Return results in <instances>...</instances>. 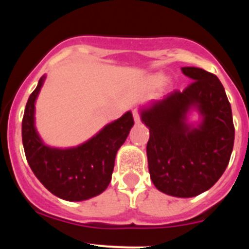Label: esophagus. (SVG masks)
<instances>
[{
    "label": "esophagus",
    "mask_w": 249,
    "mask_h": 249,
    "mask_svg": "<svg viewBox=\"0 0 249 249\" xmlns=\"http://www.w3.org/2000/svg\"><path fill=\"white\" fill-rule=\"evenodd\" d=\"M133 119L134 122H136V124H139V123H141V117H139V113L137 112L136 110L133 111Z\"/></svg>",
    "instance_id": "34e87169"
}]
</instances>
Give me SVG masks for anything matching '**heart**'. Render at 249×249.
<instances>
[{
	"label": "heart",
	"mask_w": 249,
	"mask_h": 249,
	"mask_svg": "<svg viewBox=\"0 0 249 249\" xmlns=\"http://www.w3.org/2000/svg\"><path fill=\"white\" fill-rule=\"evenodd\" d=\"M164 81H165V77L162 75H154L151 77V82L154 83V84H161Z\"/></svg>",
	"instance_id": "heart-1"
}]
</instances>
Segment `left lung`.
<instances>
[{
    "mask_svg": "<svg viewBox=\"0 0 249 249\" xmlns=\"http://www.w3.org/2000/svg\"><path fill=\"white\" fill-rule=\"evenodd\" d=\"M191 83L161 101L141 107L150 130L146 153L154 186L168 196L192 198L206 192L225 172L234 145L232 108L221 82L196 67L181 68ZM192 110L196 123L188 122Z\"/></svg>",
    "mask_w": 249,
    "mask_h": 249,
    "instance_id": "1",
    "label": "left lung"
}]
</instances>
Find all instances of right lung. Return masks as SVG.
Masks as SVG:
<instances>
[{
    "label": "right lung",
    "instance_id": "1",
    "mask_svg": "<svg viewBox=\"0 0 249 249\" xmlns=\"http://www.w3.org/2000/svg\"><path fill=\"white\" fill-rule=\"evenodd\" d=\"M39 78L25 105L22 142L28 164L36 178L53 196L68 201H83L107 190L117 151L126 141L133 117L131 111L76 147L58 148L44 144L35 126V103L45 81Z\"/></svg>",
    "mask_w": 249,
    "mask_h": 249
}]
</instances>
